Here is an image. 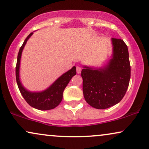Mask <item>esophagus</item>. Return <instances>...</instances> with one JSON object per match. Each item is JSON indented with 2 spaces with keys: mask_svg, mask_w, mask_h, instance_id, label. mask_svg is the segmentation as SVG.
<instances>
[{
  "mask_svg": "<svg viewBox=\"0 0 149 149\" xmlns=\"http://www.w3.org/2000/svg\"><path fill=\"white\" fill-rule=\"evenodd\" d=\"M81 71H82L81 67H79V66H77V67H76V71H77V73H78V74H79V73H81Z\"/></svg>",
  "mask_w": 149,
  "mask_h": 149,
  "instance_id": "1",
  "label": "esophagus"
}]
</instances>
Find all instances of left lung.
<instances>
[{
    "instance_id": "left-lung-1",
    "label": "left lung",
    "mask_w": 149,
    "mask_h": 149,
    "mask_svg": "<svg viewBox=\"0 0 149 149\" xmlns=\"http://www.w3.org/2000/svg\"><path fill=\"white\" fill-rule=\"evenodd\" d=\"M112 55L101 68L84 66L81 71L86 102L96 109H106L121 101L130 79L128 47L122 39L112 38Z\"/></svg>"
}]
</instances>
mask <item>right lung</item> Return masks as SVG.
Segmentation results:
<instances>
[{"label": "right lung", "instance_id": "right-lung-1", "mask_svg": "<svg viewBox=\"0 0 149 149\" xmlns=\"http://www.w3.org/2000/svg\"><path fill=\"white\" fill-rule=\"evenodd\" d=\"M33 33H31L25 39L21 46L17 56V62L16 66V79L21 95L31 107L39 110H48L54 109L61 103L63 97V92L70 80L73 76L76 74V68L73 67L67 72L64 73L59 77L52 85L42 92H32L26 89L22 85L19 78V69L22 51L27 41L31 37Z\"/></svg>", "mask_w": 149, "mask_h": 149}]
</instances>
